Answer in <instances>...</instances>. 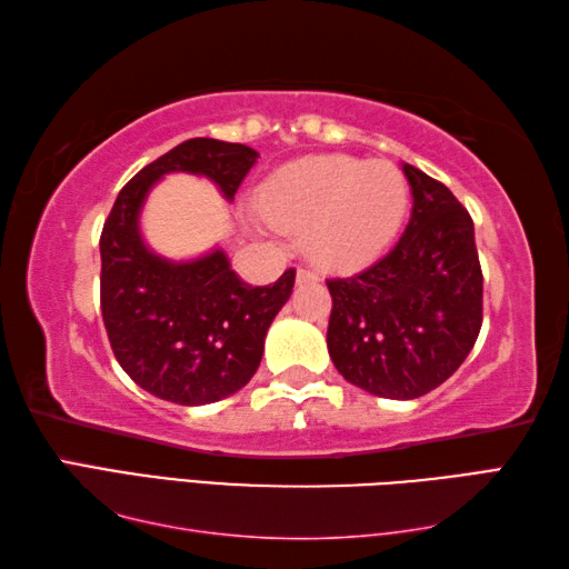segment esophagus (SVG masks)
Wrapping results in <instances>:
<instances>
[{
  "mask_svg": "<svg viewBox=\"0 0 569 569\" xmlns=\"http://www.w3.org/2000/svg\"><path fill=\"white\" fill-rule=\"evenodd\" d=\"M296 281H298V283H318L320 276H318V271H312V269H306V266H300V269L296 271Z\"/></svg>",
  "mask_w": 569,
  "mask_h": 569,
  "instance_id": "obj_1",
  "label": "esophagus"
}]
</instances>
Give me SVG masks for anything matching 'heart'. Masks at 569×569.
<instances>
[{
	"mask_svg": "<svg viewBox=\"0 0 569 569\" xmlns=\"http://www.w3.org/2000/svg\"><path fill=\"white\" fill-rule=\"evenodd\" d=\"M263 217L306 234L325 269H359L391 244L408 208V180L389 161L318 156L276 173L259 192Z\"/></svg>",
	"mask_w": 569,
	"mask_h": 569,
	"instance_id": "b5f03b06",
	"label": "heart"
}]
</instances>
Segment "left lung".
I'll use <instances>...</instances> for the list:
<instances>
[{
  "label": "left lung",
  "instance_id": "1",
  "mask_svg": "<svg viewBox=\"0 0 569 569\" xmlns=\"http://www.w3.org/2000/svg\"><path fill=\"white\" fill-rule=\"evenodd\" d=\"M413 192L398 244L369 269L330 278L328 349L342 377L379 398L426 396L459 369L481 330L475 222L440 180L403 163Z\"/></svg>",
  "mask_w": 569,
  "mask_h": 569
}]
</instances>
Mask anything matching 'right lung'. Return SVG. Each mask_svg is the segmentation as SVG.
Here are the masks:
<instances>
[{
	"instance_id": "1",
	"label": "right lung",
	"mask_w": 569,
	"mask_h": 569,
	"mask_svg": "<svg viewBox=\"0 0 569 569\" xmlns=\"http://www.w3.org/2000/svg\"><path fill=\"white\" fill-rule=\"evenodd\" d=\"M259 153L244 143L188 139L119 190L100 237V303L112 352L143 391L178 406L222 401L259 369L269 325L293 293L296 271L249 286L227 253L168 261L141 239L139 214L166 173L204 176L227 200Z\"/></svg>"
}]
</instances>
